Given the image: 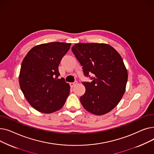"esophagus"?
<instances>
[{"mask_svg": "<svg viewBox=\"0 0 154 154\" xmlns=\"http://www.w3.org/2000/svg\"><path fill=\"white\" fill-rule=\"evenodd\" d=\"M77 84V82L75 81L74 82H70V85L71 87H74Z\"/></svg>", "mask_w": 154, "mask_h": 154, "instance_id": "1", "label": "esophagus"}]
</instances>
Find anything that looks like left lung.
Here are the masks:
<instances>
[{"label":"left lung","instance_id":"left-lung-1","mask_svg":"<svg viewBox=\"0 0 154 154\" xmlns=\"http://www.w3.org/2000/svg\"><path fill=\"white\" fill-rule=\"evenodd\" d=\"M72 51L91 82H83L85 94L80 97L84 109L94 115L106 114L114 109L125 93L127 70L122 58L109 44H75Z\"/></svg>","mask_w":154,"mask_h":154}]
</instances>
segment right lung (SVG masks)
<instances>
[{"label": "right lung", "instance_id": "1", "mask_svg": "<svg viewBox=\"0 0 154 154\" xmlns=\"http://www.w3.org/2000/svg\"><path fill=\"white\" fill-rule=\"evenodd\" d=\"M71 44L54 42L32 48L24 57L19 85L32 107L51 114L60 110L70 93V85L60 75L59 65Z\"/></svg>", "mask_w": 154, "mask_h": 154}]
</instances>
